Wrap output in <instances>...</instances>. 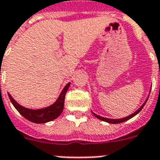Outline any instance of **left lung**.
Returning a JSON list of instances; mask_svg holds the SVG:
<instances>
[{"mask_svg":"<svg viewBox=\"0 0 160 160\" xmlns=\"http://www.w3.org/2000/svg\"><path fill=\"white\" fill-rule=\"evenodd\" d=\"M147 100H148V98L146 99V101L143 103V105L141 106L139 108H138L137 111H135L134 112H133L132 114L128 115V117H125V118H118V119H112V118H104V117H101V116H99V115L96 114V113H94L93 112H92V113H93V115L95 116L96 118H98V119L102 120V121H104V122H109V123H120V122H125V121H127V120L130 119V118H132L133 117H134L135 115H137L138 113V112H140L141 110H142V108H143V106L145 105L146 102H147Z\"/></svg>","mask_w":160,"mask_h":160,"instance_id":"left-lung-1","label":"left lung"}]
</instances>
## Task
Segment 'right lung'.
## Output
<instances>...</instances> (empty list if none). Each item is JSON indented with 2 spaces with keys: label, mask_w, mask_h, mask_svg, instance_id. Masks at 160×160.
Masks as SVG:
<instances>
[{
  "label": "right lung",
  "mask_w": 160,
  "mask_h": 160,
  "mask_svg": "<svg viewBox=\"0 0 160 160\" xmlns=\"http://www.w3.org/2000/svg\"><path fill=\"white\" fill-rule=\"evenodd\" d=\"M70 86V82L67 84L64 87L62 91L59 95V97L57 99L53 104L50 105L44 108H40V109H31L25 108L22 105H20L16 100L13 99L12 95L8 93L9 98L11 102L13 104L16 109L21 113V114L29 120L31 122H36V123H45V122H50L52 120L56 119L57 118L60 116V114L62 112L63 108H64V99H65V95H66L68 89Z\"/></svg>",
  "instance_id": "obj_1"
}]
</instances>
